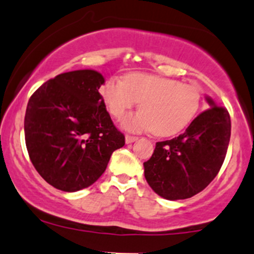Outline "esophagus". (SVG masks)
Instances as JSON below:
<instances>
[{"mask_svg": "<svg viewBox=\"0 0 254 254\" xmlns=\"http://www.w3.org/2000/svg\"><path fill=\"white\" fill-rule=\"evenodd\" d=\"M136 140H137V136H131V135L125 136V142L127 143H132Z\"/></svg>", "mask_w": 254, "mask_h": 254, "instance_id": "1", "label": "esophagus"}]
</instances>
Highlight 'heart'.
<instances>
[{
	"mask_svg": "<svg viewBox=\"0 0 254 254\" xmlns=\"http://www.w3.org/2000/svg\"><path fill=\"white\" fill-rule=\"evenodd\" d=\"M100 92L108 112L117 119L141 102V111L124 118L122 127L129 131L152 130L154 135L163 137L189 127L202 101L197 85L143 73L129 74L125 80L111 78Z\"/></svg>",
	"mask_w": 254,
	"mask_h": 254,
	"instance_id": "heart-1",
	"label": "heart"
}]
</instances>
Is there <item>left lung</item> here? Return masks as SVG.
<instances>
[{"label":"left lung","mask_w":254,"mask_h":254,"mask_svg":"<svg viewBox=\"0 0 254 254\" xmlns=\"http://www.w3.org/2000/svg\"><path fill=\"white\" fill-rule=\"evenodd\" d=\"M209 109L192 120L184 134L156 143L143 163L145 178L157 194L176 201L204 190L225 159L231 135L229 112L205 97Z\"/></svg>","instance_id":"8db88e82"}]
</instances>
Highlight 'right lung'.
Wrapping results in <instances>:
<instances>
[{
	"instance_id": "obj_1",
	"label": "right lung",
	"mask_w": 254,
	"mask_h": 254,
	"mask_svg": "<svg viewBox=\"0 0 254 254\" xmlns=\"http://www.w3.org/2000/svg\"><path fill=\"white\" fill-rule=\"evenodd\" d=\"M103 84L102 74L92 69L68 71L41 85L29 100L24 119L29 157L58 190L89 188L125 145L98 92Z\"/></svg>"
}]
</instances>
